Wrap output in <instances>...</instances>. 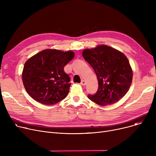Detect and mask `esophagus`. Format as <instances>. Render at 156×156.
I'll return each mask as SVG.
<instances>
[{"instance_id":"34e87169","label":"esophagus","mask_w":156,"mask_h":156,"mask_svg":"<svg viewBox=\"0 0 156 156\" xmlns=\"http://www.w3.org/2000/svg\"><path fill=\"white\" fill-rule=\"evenodd\" d=\"M86 84H87V83H86V81L85 80H82L80 83L81 85H86Z\"/></svg>"}]
</instances>
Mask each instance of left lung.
<instances>
[{
  "label": "left lung",
  "mask_w": 156,
  "mask_h": 156,
  "mask_svg": "<svg viewBox=\"0 0 156 156\" xmlns=\"http://www.w3.org/2000/svg\"><path fill=\"white\" fill-rule=\"evenodd\" d=\"M83 57L94 69L99 83L95 95L88 97L98 105L105 106L119 101L129 90L133 71L126 56L106 45H98L83 51Z\"/></svg>",
  "instance_id": "8db88e82"
}]
</instances>
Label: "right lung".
I'll use <instances>...</instances> for the list:
<instances>
[{
  "label": "right lung",
  "instance_id": "1",
  "mask_svg": "<svg viewBox=\"0 0 156 156\" xmlns=\"http://www.w3.org/2000/svg\"><path fill=\"white\" fill-rule=\"evenodd\" d=\"M72 51L45 49L24 63L22 72L23 85L35 101L54 105L64 99L69 91V76L64 67L73 59Z\"/></svg>",
  "mask_w": 156,
  "mask_h": 156
}]
</instances>
